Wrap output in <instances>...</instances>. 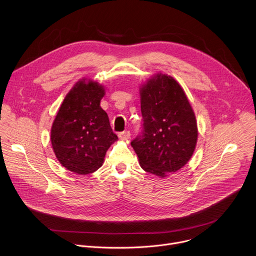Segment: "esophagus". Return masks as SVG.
Wrapping results in <instances>:
<instances>
[{
  "label": "esophagus",
  "mask_w": 256,
  "mask_h": 256,
  "mask_svg": "<svg viewBox=\"0 0 256 256\" xmlns=\"http://www.w3.org/2000/svg\"><path fill=\"white\" fill-rule=\"evenodd\" d=\"M118 136L122 140H128L130 136V132L128 130H126V132H120L118 134Z\"/></svg>",
  "instance_id": "esophagus-1"
}]
</instances>
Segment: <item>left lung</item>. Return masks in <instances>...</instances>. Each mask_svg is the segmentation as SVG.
<instances>
[{"mask_svg": "<svg viewBox=\"0 0 256 256\" xmlns=\"http://www.w3.org/2000/svg\"><path fill=\"white\" fill-rule=\"evenodd\" d=\"M142 134L132 142L140 167L166 177L192 158L198 124L184 90L171 76L158 74L140 88Z\"/></svg>", "mask_w": 256, "mask_h": 256, "instance_id": "8db88e82", "label": "left lung"}]
</instances>
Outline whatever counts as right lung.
Segmentation results:
<instances>
[{"label": "right lung", "mask_w": 256, "mask_h": 256, "mask_svg": "<svg viewBox=\"0 0 256 256\" xmlns=\"http://www.w3.org/2000/svg\"><path fill=\"white\" fill-rule=\"evenodd\" d=\"M104 94V86L82 79L58 108L50 140L56 159L70 172L86 175L98 170L109 147L118 140L100 106Z\"/></svg>", "instance_id": "right-lung-1"}]
</instances>
